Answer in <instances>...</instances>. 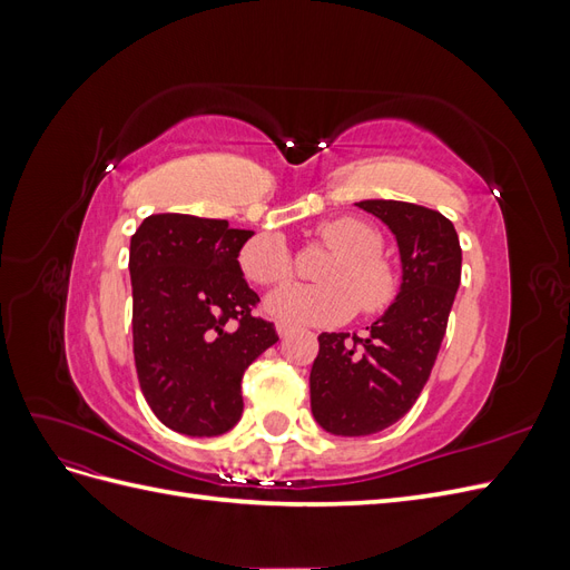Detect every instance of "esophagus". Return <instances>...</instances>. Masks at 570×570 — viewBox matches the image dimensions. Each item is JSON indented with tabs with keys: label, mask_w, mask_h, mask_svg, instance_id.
Segmentation results:
<instances>
[{
	"label": "esophagus",
	"mask_w": 570,
	"mask_h": 570,
	"mask_svg": "<svg viewBox=\"0 0 570 570\" xmlns=\"http://www.w3.org/2000/svg\"><path fill=\"white\" fill-rule=\"evenodd\" d=\"M275 331H278L281 337H287L292 331H295V327L287 325V323H275Z\"/></svg>",
	"instance_id": "esophagus-1"
}]
</instances>
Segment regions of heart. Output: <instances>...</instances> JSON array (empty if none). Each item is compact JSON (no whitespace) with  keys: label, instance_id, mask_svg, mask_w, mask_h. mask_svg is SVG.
<instances>
[{"label":"heart","instance_id":"heart-1","mask_svg":"<svg viewBox=\"0 0 570 570\" xmlns=\"http://www.w3.org/2000/svg\"><path fill=\"white\" fill-rule=\"evenodd\" d=\"M316 237L333 249L321 266L323 285H289L268 297V314L295 325H337L364 314H381L396 295V278L381 254V235L366 220L340 216L323 220ZM245 278L262 287H278L295 273V262L281 235L264 233L239 249Z\"/></svg>","mask_w":570,"mask_h":570}]
</instances>
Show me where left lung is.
<instances>
[{
	"instance_id": "1",
	"label": "left lung",
	"mask_w": 570,
	"mask_h": 570,
	"mask_svg": "<svg viewBox=\"0 0 570 570\" xmlns=\"http://www.w3.org/2000/svg\"><path fill=\"white\" fill-rule=\"evenodd\" d=\"M394 233L402 287L366 335L321 333L308 375L314 419L327 433L373 435L416 404L435 366L461 283L454 223L440 212L394 199L356 204Z\"/></svg>"
}]
</instances>
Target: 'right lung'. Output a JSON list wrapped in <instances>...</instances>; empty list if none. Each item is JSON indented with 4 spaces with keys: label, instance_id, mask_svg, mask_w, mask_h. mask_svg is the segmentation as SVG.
Returning a JSON list of instances; mask_svg holds the SVG:
<instances>
[{
    "label": "right lung",
    "instance_id": "add662e5",
    "mask_svg": "<svg viewBox=\"0 0 570 570\" xmlns=\"http://www.w3.org/2000/svg\"><path fill=\"white\" fill-rule=\"evenodd\" d=\"M252 230L228 220L154 214L130 237L132 354L149 409L193 438L243 416V375L278 342L254 314L258 295L239 268Z\"/></svg>",
    "mask_w": 570,
    "mask_h": 570
}]
</instances>
